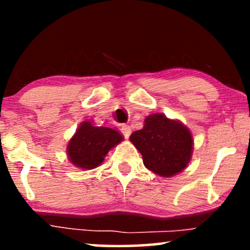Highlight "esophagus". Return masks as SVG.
<instances>
[{"mask_svg":"<svg viewBox=\"0 0 250 250\" xmlns=\"http://www.w3.org/2000/svg\"><path fill=\"white\" fill-rule=\"evenodd\" d=\"M121 132L122 134L124 135V138L128 139L129 135H131V127H129L128 125H123L121 127Z\"/></svg>","mask_w":250,"mask_h":250,"instance_id":"1","label":"esophagus"}]
</instances>
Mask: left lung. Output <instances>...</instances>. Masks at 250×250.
I'll use <instances>...</instances> for the list:
<instances>
[{"label": "left lung", "mask_w": 250, "mask_h": 250, "mask_svg": "<svg viewBox=\"0 0 250 250\" xmlns=\"http://www.w3.org/2000/svg\"><path fill=\"white\" fill-rule=\"evenodd\" d=\"M129 140L142 155L146 168L163 177L182 172L192 156L189 128L163 114L149 115L143 128L133 132Z\"/></svg>", "instance_id": "8db88e82"}]
</instances>
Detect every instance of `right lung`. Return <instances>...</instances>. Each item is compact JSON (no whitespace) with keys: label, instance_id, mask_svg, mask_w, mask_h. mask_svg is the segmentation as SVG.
<instances>
[{"label":"right lung","instance_id":"1","mask_svg":"<svg viewBox=\"0 0 250 250\" xmlns=\"http://www.w3.org/2000/svg\"><path fill=\"white\" fill-rule=\"evenodd\" d=\"M124 138L115 128L94 126L85 121L69 140L68 158L78 168L93 169L101 165L109 150L121 143Z\"/></svg>","mask_w":250,"mask_h":250}]
</instances>
